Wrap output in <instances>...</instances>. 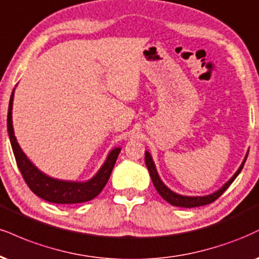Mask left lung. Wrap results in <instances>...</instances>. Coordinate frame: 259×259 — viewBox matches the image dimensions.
<instances>
[{"label":"left lung","instance_id":"obj_1","mask_svg":"<svg viewBox=\"0 0 259 259\" xmlns=\"http://www.w3.org/2000/svg\"><path fill=\"white\" fill-rule=\"evenodd\" d=\"M246 158H247V157H246ZM246 158H245V160L242 161L241 166L239 167V170L234 174V176H233L232 179H230L228 182H227L226 185H224L222 188L220 189V191H217L216 193H213V194L206 195V197H183V195L176 194V193H174L172 191H170V189L167 188V187L165 186L164 183L160 181L159 176H158L157 170H155L153 160H152L151 154H149L148 152H146V154H145V163H146V166H147V169L149 171V175H151L152 182H153V185L155 187V189H157V192L161 195V198L165 199V200L169 202V204L174 205V206H179V207H198V206H204V205L211 204V202H213L214 200H216V199H219L221 195H222L223 193L226 192V189L228 188L230 185H232L233 181L236 179V176L239 175L240 171H241L242 167H244Z\"/></svg>","mask_w":259,"mask_h":259}]
</instances>
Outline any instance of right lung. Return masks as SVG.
<instances>
[{"mask_svg": "<svg viewBox=\"0 0 259 259\" xmlns=\"http://www.w3.org/2000/svg\"><path fill=\"white\" fill-rule=\"evenodd\" d=\"M13 96L14 90L12 92L11 100H9L8 116H7V127L11 140L12 148L19 167L21 175L29 188L38 195L39 198L45 199L49 202L54 204H79L94 199L100 192L104 189V187L110 179L112 170L116 164L118 155H119L120 148H114L108 154L107 160L102 165L99 172L93 177L88 182H67V181H59L52 177L45 175L43 172L37 169L31 161L27 159L26 155L21 151L18 145L17 139L14 136L13 125H12V107H13Z\"/></svg>", "mask_w": 259, "mask_h": 259, "instance_id": "1", "label": "right lung"}]
</instances>
